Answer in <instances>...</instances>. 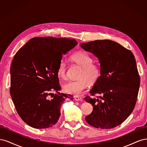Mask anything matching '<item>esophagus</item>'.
I'll return each instance as SVG.
<instances>
[{"mask_svg": "<svg viewBox=\"0 0 147 147\" xmlns=\"http://www.w3.org/2000/svg\"><path fill=\"white\" fill-rule=\"evenodd\" d=\"M75 100L76 101H82V98L80 97H78V96H75Z\"/></svg>", "mask_w": 147, "mask_h": 147, "instance_id": "34e87169", "label": "esophagus"}]
</instances>
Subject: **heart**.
<instances>
[{"label": "heart", "mask_w": 147, "mask_h": 147, "mask_svg": "<svg viewBox=\"0 0 147 147\" xmlns=\"http://www.w3.org/2000/svg\"><path fill=\"white\" fill-rule=\"evenodd\" d=\"M72 59L78 65L82 67V70L77 76L78 80L70 81L63 84L64 92L70 94L79 96L88 86V84H94L98 80L101 75L100 66L93 64L92 57L84 52H77L71 56ZM59 77L65 79L67 77V65L64 60H61L57 70Z\"/></svg>", "instance_id": "1"}]
</instances>
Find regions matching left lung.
<instances>
[{
	"label": "left lung",
	"instance_id": "1",
	"mask_svg": "<svg viewBox=\"0 0 147 147\" xmlns=\"http://www.w3.org/2000/svg\"><path fill=\"white\" fill-rule=\"evenodd\" d=\"M84 50L98 58L101 75L90 90L97 98H84L93 107L85 117L90 125L111 129L121 124L134 109L140 87V77L132 53L110 40L82 43Z\"/></svg>",
	"mask_w": 147,
	"mask_h": 147
}]
</instances>
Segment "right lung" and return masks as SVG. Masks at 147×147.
<instances>
[{
	"label": "right lung",
	"mask_w": 147,
	"mask_h": 147,
	"mask_svg": "<svg viewBox=\"0 0 147 147\" xmlns=\"http://www.w3.org/2000/svg\"><path fill=\"white\" fill-rule=\"evenodd\" d=\"M75 39L34 37L17 51L10 67V95L21 118L36 129L51 127L72 96L61 90L57 70L63 55L77 45ZM52 91L57 93L54 95Z\"/></svg>",
	"instance_id": "1"
}]
</instances>
